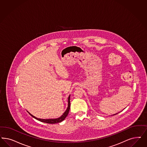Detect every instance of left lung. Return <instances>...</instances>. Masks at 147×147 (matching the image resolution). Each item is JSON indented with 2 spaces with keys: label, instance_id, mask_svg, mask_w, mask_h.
Instances as JSON below:
<instances>
[{
  "label": "left lung",
  "instance_id": "8db88e82",
  "mask_svg": "<svg viewBox=\"0 0 147 147\" xmlns=\"http://www.w3.org/2000/svg\"><path fill=\"white\" fill-rule=\"evenodd\" d=\"M116 114H117V113H116ZM116 114H114V115H116Z\"/></svg>",
  "mask_w": 147,
  "mask_h": 147
}]
</instances>
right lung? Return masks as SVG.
Returning <instances> with one entry per match:
<instances>
[{
	"label": "right lung",
	"mask_w": 147,
	"mask_h": 147,
	"mask_svg": "<svg viewBox=\"0 0 147 147\" xmlns=\"http://www.w3.org/2000/svg\"><path fill=\"white\" fill-rule=\"evenodd\" d=\"M70 107H71V103H70V96H68V107L67 109L66 110V111L63 113V114L60 117L58 118H55V119H40V118H37L35 116H34L33 115H32L31 113H30L29 112L28 113H29V115H30L33 118H35L36 119L39 121H42V122H44L46 123H48V124H55L57 123H60L62 121H63L65 118L67 116L69 111V109H70Z\"/></svg>",
	"instance_id": "obj_1"
}]
</instances>
